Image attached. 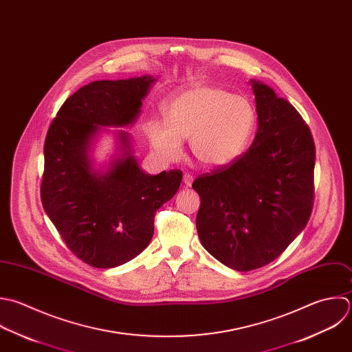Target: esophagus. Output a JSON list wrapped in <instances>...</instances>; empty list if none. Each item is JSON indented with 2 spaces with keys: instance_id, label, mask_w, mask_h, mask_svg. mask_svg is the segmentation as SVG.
Wrapping results in <instances>:
<instances>
[{
  "instance_id": "esophagus-1",
  "label": "esophagus",
  "mask_w": 352,
  "mask_h": 352,
  "mask_svg": "<svg viewBox=\"0 0 352 352\" xmlns=\"http://www.w3.org/2000/svg\"><path fill=\"white\" fill-rule=\"evenodd\" d=\"M192 182H193V177L190 174H184V184L186 186H190Z\"/></svg>"
}]
</instances>
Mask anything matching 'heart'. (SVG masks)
Masks as SVG:
<instances>
[{
  "mask_svg": "<svg viewBox=\"0 0 352 352\" xmlns=\"http://www.w3.org/2000/svg\"><path fill=\"white\" fill-rule=\"evenodd\" d=\"M166 122L149 119L145 134L159 156L174 160L189 138L192 153L211 167L226 166L245 148L256 113L248 98L221 87L199 85L164 107Z\"/></svg>",
  "mask_w": 352,
  "mask_h": 352,
  "instance_id": "heart-1",
  "label": "heart"
}]
</instances>
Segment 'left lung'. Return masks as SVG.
I'll list each match as a JSON object with an SVG mask.
<instances>
[{
  "instance_id": "1",
  "label": "left lung",
  "mask_w": 352,
  "mask_h": 352,
  "mask_svg": "<svg viewBox=\"0 0 352 352\" xmlns=\"http://www.w3.org/2000/svg\"><path fill=\"white\" fill-rule=\"evenodd\" d=\"M258 131L229 166L197 177L196 228L221 263L251 272L277 259L306 228L314 200L316 146L295 107L251 79Z\"/></svg>"
}]
</instances>
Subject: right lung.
<instances>
[{"label": "right lung", "instance_id": "add662e5", "mask_svg": "<svg viewBox=\"0 0 352 352\" xmlns=\"http://www.w3.org/2000/svg\"><path fill=\"white\" fill-rule=\"evenodd\" d=\"M155 82L144 75L85 85L47 130L42 206L69 251L91 267H116L140 255L152 240L156 211L181 185L179 170L144 173L124 130L116 131L118 153L107 170H96L90 157L102 127L134 123Z\"/></svg>", "mask_w": 352, "mask_h": 352}]
</instances>
